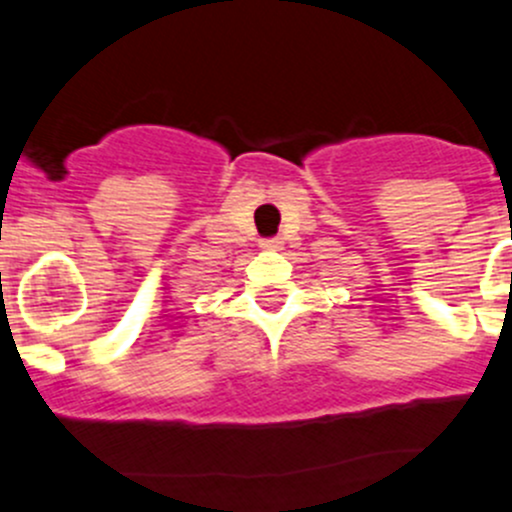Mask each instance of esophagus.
I'll return each instance as SVG.
<instances>
[{
    "label": "esophagus",
    "instance_id": "34e87169",
    "mask_svg": "<svg viewBox=\"0 0 512 512\" xmlns=\"http://www.w3.org/2000/svg\"><path fill=\"white\" fill-rule=\"evenodd\" d=\"M260 247H265V250H279V247H282V240L265 238V240H260Z\"/></svg>",
    "mask_w": 512,
    "mask_h": 512
}]
</instances>
